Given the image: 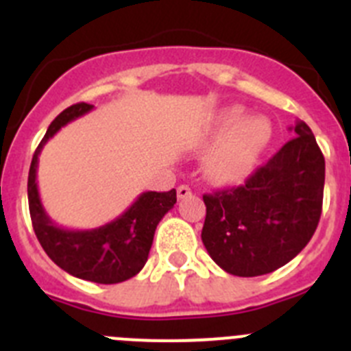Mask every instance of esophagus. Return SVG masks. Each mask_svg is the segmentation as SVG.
<instances>
[{
    "mask_svg": "<svg viewBox=\"0 0 351 351\" xmlns=\"http://www.w3.org/2000/svg\"><path fill=\"white\" fill-rule=\"evenodd\" d=\"M191 195V188L188 184H181L178 188V198L182 200V198H188Z\"/></svg>",
    "mask_w": 351,
    "mask_h": 351,
    "instance_id": "34e87169",
    "label": "esophagus"
}]
</instances>
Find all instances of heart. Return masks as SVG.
Wrapping results in <instances>:
<instances>
[{"instance_id":"heart-1","label":"heart","mask_w":351,"mask_h":351,"mask_svg":"<svg viewBox=\"0 0 351 351\" xmlns=\"http://www.w3.org/2000/svg\"><path fill=\"white\" fill-rule=\"evenodd\" d=\"M272 126L262 116L244 117L241 107H226L204 126L198 144L213 145L206 156L207 178L234 182L246 178L271 142Z\"/></svg>"}]
</instances>
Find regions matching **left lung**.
<instances>
[{"mask_svg":"<svg viewBox=\"0 0 351 351\" xmlns=\"http://www.w3.org/2000/svg\"><path fill=\"white\" fill-rule=\"evenodd\" d=\"M295 138L243 186L204 195L202 243L210 258L241 278L269 274L311 241L322 214L325 160L304 121Z\"/></svg>","mask_w":351,"mask_h":351,"instance_id":"1","label":"left lung"}]
</instances>
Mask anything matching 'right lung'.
I'll list each match as a JSON object with an SVG mask.
<instances>
[{"instance_id": "obj_1", "label": "right lung", "mask_w": 351, "mask_h": 351, "mask_svg": "<svg viewBox=\"0 0 351 351\" xmlns=\"http://www.w3.org/2000/svg\"><path fill=\"white\" fill-rule=\"evenodd\" d=\"M91 108L93 105L89 104H75L64 108L52 121L33 154L27 178V200L36 239L56 265L80 280L114 285L130 280L142 271L153 246L158 223L178 202V195L176 190L165 193L144 191L119 218L93 230H70L56 225L40 200L36 182L38 156L49 138Z\"/></svg>"}]
</instances>
